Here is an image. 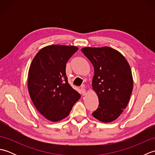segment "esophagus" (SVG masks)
Here are the masks:
<instances>
[{"mask_svg": "<svg viewBox=\"0 0 155 155\" xmlns=\"http://www.w3.org/2000/svg\"><path fill=\"white\" fill-rule=\"evenodd\" d=\"M81 94L83 95V96H84V95H85V94H86V93H87L86 89H85V88H83V87H82L81 88Z\"/></svg>", "mask_w": 155, "mask_h": 155, "instance_id": "esophagus-1", "label": "esophagus"}]
</instances>
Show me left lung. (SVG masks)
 <instances>
[{"label":"left lung","instance_id":"8db88e82","mask_svg":"<svg viewBox=\"0 0 155 155\" xmlns=\"http://www.w3.org/2000/svg\"><path fill=\"white\" fill-rule=\"evenodd\" d=\"M93 65L92 87L98 98V107L93 116L103 123L118 118L127 107L133 89L130 65L120 52L108 47L81 49Z\"/></svg>","mask_w":155,"mask_h":155}]
</instances>
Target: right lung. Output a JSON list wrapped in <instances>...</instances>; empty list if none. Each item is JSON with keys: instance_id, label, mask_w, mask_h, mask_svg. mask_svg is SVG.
Listing matches in <instances>:
<instances>
[{"instance_id": "add662e5", "label": "right lung", "mask_w": 155, "mask_h": 155, "mask_svg": "<svg viewBox=\"0 0 155 155\" xmlns=\"http://www.w3.org/2000/svg\"><path fill=\"white\" fill-rule=\"evenodd\" d=\"M75 46L48 45L35 55L28 74V90L35 107L51 122L68 116L81 94L68 84L66 64L78 51Z\"/></svg>"}]
</instances>
